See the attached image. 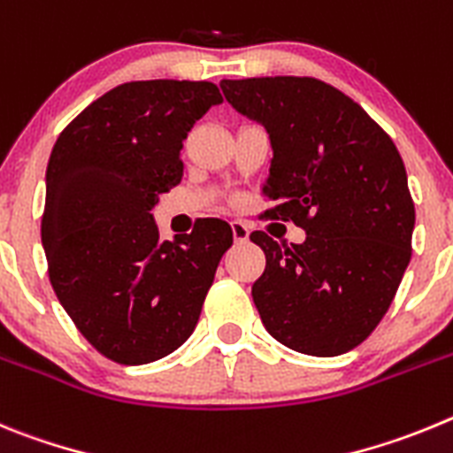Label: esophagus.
<instances>
[{"label":"esophagus","mask_w":453,"mask_h":453,"mask_svg":"<svg viewBox=\"0 0 453 453\" xmlns=\"http://www.w3.org/2000/svg\"><path fill=\"white\" fill-rule=\"evenodd\" d=\"M230 227H232V236H234L236 243H246L248 242V236H250V230H248L246 223L232 221Z\"/></svg>","instance_id":"esophagus-1"}]
</instances>
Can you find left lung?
<instances>
[{
	"label": "left lung",
	"instance_id": "1",
	"mask_svg": "<svg viewBox=\"0 0 453 453\" xmlns=\"http://www.w3.org/2000/svg\"><path fill=\"white\" fill-rule=\"evenodd\" d=\"M227 104L262 124L273 149L264 196L307 232L266 255L252 300L275 341L311 357L364 343L411 262L415 207L393 140L341 89L307 76L221 81Z\"/></svg>",
	"mask_w": 453,
	"mask_h": 453
}]
</instances>
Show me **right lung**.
Masks as SVG:
<instances>
[{
	"label": "right lung",
	"instance_id": "add662e5",
	"mask_svg": "<svg viewBox=\"0 0 453 453\" xmlns=\"http://www.w3.org/2000/svg\"><path fill=\"white\" fill-rule=\"evenodd\" d=\"M219 104L207 81H133L89 104L51 150L49 280L79 332L117 364H150L185 343L232 246L221 219H201L173 242L153 219L182 178L187 133Z\"/></svg>",
	"mask_w": 453,
	"mask_h": 453
}]
</instances>
